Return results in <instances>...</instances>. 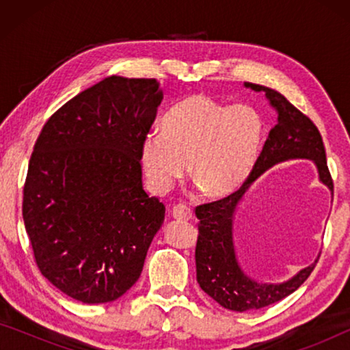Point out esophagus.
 Returning a JSON list of instances; mask_svg holds the SVG:
<instances>
[{
  "label": "esophagus",
  "mask_w": 350,
  "mask_h": 350,
  "mask_svg": "<svg viewBox=\"0 0 350 350\" xmlns=\"http://www.w3.org/2000/svg\"><path fill=\"white\" fill-rule=\"evenodd\" d=\"M172 215L175 219H181V221H188L193 218V210H191L186 204H176L172 208Z\"/></svg>",
  "instance_id": "obj_1"
}]
</instances>
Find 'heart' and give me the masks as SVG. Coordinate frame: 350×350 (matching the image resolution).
<instances>
[{
	"label": "heart",
	"instance_id": "1",
	"mask_svg": "<svg viewBox=\"0 0 350 350\" xmlns=\"http://www.w3.org/2000/svg\"><path fill=\"white\" fill-rule=\"evenodd\" d=\"M140 143L148 183L167 193L188 174L210 198H226L250 178L266 137L261 113L247 103L229 105L194 94L176 102Z\"/></svg>",
	"mask_w": 350,
	"mask_h": 350
}]
</instances>
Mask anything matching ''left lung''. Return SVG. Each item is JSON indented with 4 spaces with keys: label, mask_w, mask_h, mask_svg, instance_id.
<instances>
[{
    "label": "left lung",
    "mask_w": 350,
    "mask_h": 350,
    "mask_svg": "<svg viewBox=\"0 0 350 350\" xmlns=\"http://www.w3.org/2000/svg\"><path fill=\"white\" fill-rule=\"evenodd\" d=\"M255 92H265L277 111V124L258 156L250 178L228 198L196 207L199 236L196 245V272L205 293L223 308L237 312L261 309L286 298L304 284L315 267V260L282 284H266L247 275L239 265L234 247V217L248 188L271 167L290 159H310L317 167L319 180L333 194V180L327 165L322 135L310 119L295 108L284 95L260 84L243 83Z\"/></svg>",
    "instance_id": "8db88e82"
}]
</instances>
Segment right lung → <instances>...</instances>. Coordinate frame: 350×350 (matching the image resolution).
I'll list each match as a JSON object with an SVG mask.
<instances>
[{"label": "right lung", "instance_id": "right-lung-1", "mask_svg": "<svg viewBox=\"0 0 350 350\" xmlns=\"http://www.w3.org/2000/svg\"><path fill=\"white\" fill-rule=\"evenodd\" d=\"M162 98L156 79L109 76L57 109L33 148L23 223L41 274L81 303L121 298L164 223L140 164Z\"/></svg>", "mask_w": 350, "mask_h": 350}]
</instances>
